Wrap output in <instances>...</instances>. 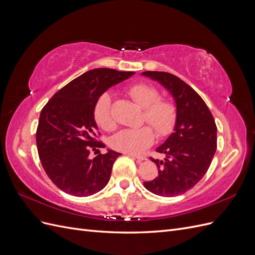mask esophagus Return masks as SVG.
Instances as JSON below:
<instances>
[{"instance_id":"obj_1","label":"esophagus","mask_w":255,"mask_h":255,"mask_svg":"<svg viewBox=\"0 0 255 255\" xmlns=\"http://www.w3.org/2000/svg\"><path fill=\"white\" fill-rule=\"evenodd\" d=\"M129 156H133L134 158H136L137 160H139V161H142V160H145L146 158H145V156H143V155H137V154H128Z\"/></svg>"}]
</instances>
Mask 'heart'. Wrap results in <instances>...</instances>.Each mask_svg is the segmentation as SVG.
<instances>
[{
	"instance_id": "obj_1",
	"label": "heart",
	"mask_w": 255,
	"mask_h": 255,
	"mask_svg": "<svg viewBox=\"0 0 255 255\" xmlns=\"http://www.w3.org/2000/svg\"><path fill=\"white\" fill-rule=\"evenodd\" d=\"M128 92L129 97L144 110L143 119L152 126L159 136H166L171 133L176 119L175 109L166 100H158L159 95L155 88L145 84H136ZM111 106L112 96L103 94L98 99L94 107L95 121L100 128L106 130L115 128ZM154 138L155 135L150 127L123 128L112 137L111 145L115 150L126 153H140L153 143Z\"/></svg>"
}]
</instances>
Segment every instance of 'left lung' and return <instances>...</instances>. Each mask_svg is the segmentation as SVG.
<instances>
[{
  "instance_id": "1",
  "label": "left lung",
  "mask_w": 255,
  "mask_h": 255,
  "mask_svg": "<svg viewBox=\"0 0 255 255\" xmlns=\"http://www.w3.org/2000/svg\"><path fill=\"white\" fill-rule=\"evenodd\" d=\"M141 75L159 83L173 98L176 110L173 133L156 148L166 157L151 158L157 166L158 176L143 182V186L157 196H179L206 173L217 149V127L202 98L177 76L159 71Z\"/></svg>"
}]
</instances>
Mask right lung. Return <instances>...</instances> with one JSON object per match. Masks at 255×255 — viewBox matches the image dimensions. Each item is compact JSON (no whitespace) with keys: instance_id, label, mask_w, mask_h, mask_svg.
Instances as JSON below:
<instances>
[{"instance_id":"right-lung-1","label":"right lung","mask_w":255,"mask_h":255,"mask_svg":"<svg viewBox=\"0 0 255 255\" xmlns=\"http://www.w3.org/2000/svg\"><path fill=\"white\" fill-rule=\"evenodd\" d=\"M134 73L92 69L58 90L42 109L36 133L38 154L45 173L59 189L87 197L109 183L121 153L107 150L89 158L91 149L105 148L94 138L98 130L94 107L107 89Z\"/></svg>"}]
</instances>
